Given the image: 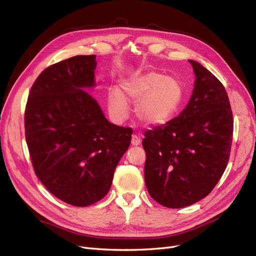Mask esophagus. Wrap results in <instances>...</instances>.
<instances>
[{"mask_svg":"<svg viewBox=\"0 0 256 256\" xmlns=\"http://www.w3.org/2000/svg\"><path fill=\"white\" fill-rule=\"evenodd\" d=\"M140 143H141V138L136 134H132V136H131V144L134 146H136V145H140Z\"/></svg>","mask_w":256,"mask_h":256,"instance_id":"1","label":"esophagus"}]
</instances>
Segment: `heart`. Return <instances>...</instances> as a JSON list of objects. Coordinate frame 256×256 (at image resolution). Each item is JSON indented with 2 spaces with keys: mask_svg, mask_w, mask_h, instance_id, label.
Listing matches in <instances>:
<instances>
[{
  "mask_svg": "<svg viewBox=\"0 0 256 256\" xmlns=\"http://www.w3.org/2000/svg\"><path fill=\"white\" fill-rule=\"evenodd\" d=\"M182 98V86L176 79L148 72L125 80L118 90H110L108 108L113 120L122 122L129 112L127 102H138V118L148 125H159L177 111Z\"/></svg>",
  "mask_w": 256,
  "mask_h": 256,
  "instance_id": "obj_1",
  "label": "heart"
}]
</instances>
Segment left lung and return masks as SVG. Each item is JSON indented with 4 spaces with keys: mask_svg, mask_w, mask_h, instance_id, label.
<instances>
[{
    "mask_svg": "<svg viewBox=\"0 0 256 256\" xmlns=\"http://www.w3.org/2000/svg\"><path fill=\"white\" fill-rule=\"evenodd\" d=\"M196 84L177 118L144 132V178L150 196L168 208H182L207 196L226 171L234 120L223 84L190 60Z\"/></svg>",
    "mask_w": 256,
    "mask_h": 256,
    "instance_id": "8db88e82",
    "label": "left lung"
}]
</instances>
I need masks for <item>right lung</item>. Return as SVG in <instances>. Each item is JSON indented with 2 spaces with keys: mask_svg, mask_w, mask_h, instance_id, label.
<instances>
[{
  "mask_svg": "<svg viewBox=\"0 0 256 256\" xmlns=\"http://www.w3.org/2000/svg\"><path fill=\"white\" fill-rule=\"evenodd\" d=\"M96 56H76L47 67L30 88L26 140L36 176L53 196L84 207L104 198L132 129L109 122L81 88L95 84Z\"/></svg>",
  "mask_w": 256,
  "mask_h": 256,
  "instance_id": "right-lung-1",
  "label": "right lung"
}]
</instances>
